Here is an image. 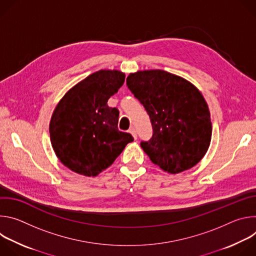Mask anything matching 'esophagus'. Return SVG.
<instances>
[{
  "label": "esophagus",
  "mask_w": 256,
  "mask_h": 256,
  "mask_svg": "<svg viewBox=\"0 0 256 256\" xmlns=\"http://www.w3.org/2000/svg\"><path fill=\"white\" fill-rule=\"evenodd\" d=\"M128 132H130V134H132V136H134V140H136L138 136H136V130H134V128H130L128 130Z\"/></svg>",
  "instance_id": "34e87169"
}]
</instances>
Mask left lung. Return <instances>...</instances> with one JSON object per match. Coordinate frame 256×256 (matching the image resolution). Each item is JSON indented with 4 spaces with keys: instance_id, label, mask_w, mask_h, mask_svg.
<instances>
[{
    "instance_id": "left-lung-1",
    "label": "left lung",
    "mask_w": 256,
    "mask_h": 256,
    "mask_svg": "<svg viewBox=\"0 0 256 256\" xmlns=\"http://www.w3.org/2000/svg\"><path fill=\"white\" fill-rule=\"evenodd\" d=\"M126 86L149 114L153 134L140 147L165 172L188 170L206 155L212 138L208 104L188 81L162 70L130 74Z\"/></svg>"
}]
</instances>
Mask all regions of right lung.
<instances>
[{"instance_id": "add662e5", "label": "right lung", "mask_w": 256, "mask_h": 256, "mask_svg": "<svg viewBox=\"0 0 256 256\" xmlns=\"http://www.w3.org/2000/svg\"><path fill=\"white\" fill-rule=\"evenodd\" d=\"M120 70H100L72 87L56 105L50 124L52 149L72 171L96 176L110 166L130 134L118 130L120 112L107 105L124 85Z\"/></svg>"}]
</instances>
